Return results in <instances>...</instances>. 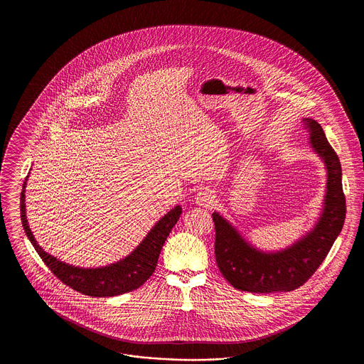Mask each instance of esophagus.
Segmentation results:
<instances>
[{
    "mask_svg": "<svg viewBox=\"0 0 364 364\" xmlns=\"http://www.w3.org/2000/svg\"><path fill=\"white\" fill-rule=\"evenodd\" d=\"M214 200H215V196H214V193L211 191H199L195 195V203L198 206H200V208H211L214 205Z\"/></svg>",
    "mask_w": 364,
    "mask_h": 364,
    "instance_id": "34e87169",
    "label": "esophagus"
}]
</instances>
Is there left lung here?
Wrapping results in <instances>:
<instances>
[{"instance_id":"obj_1","label":"left lung","mask_w":364,"mask_h":364,"mask_svg":"<svg viewBox=\"0 0 364 364\" xmlns=\"http://www.w3.org/2000/svg\"><path fill=\"white\" fill-rule=\"evenodd\" d=\"M312 151L326 169V190L321 214L311 229L294 244L278 251H263L244 239L236 226L220 213L215 225V260L221 274L236 289L252 294L289 292L303 285L329 254L346 221V196L340 159L322 127L303 119Z\"/></svg>"}]
</instances>
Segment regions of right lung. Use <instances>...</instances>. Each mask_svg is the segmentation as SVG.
<instances>
[{"label":"right lung","instance_id":"1","mask_svg":"<svg viewBox=\"0 0 364 364\" xmlns=\"http://www.w3.org/2000/svg\"><path fill=\"white\" fill-rule=\"evenodd\" d=\"M28 176L23 183L20 196V217L27 237L36 252L52 270L53 274L72 289L94 297H109L138 289L154 273L162 245L169 236L181 214V206H176L166 213L153 229L146 235L138 247L125 258L102 267H79L57 259L36 242L26 215V186Z\"/></svg>","mask_w":364,"mask_h":364}]
</instances>
